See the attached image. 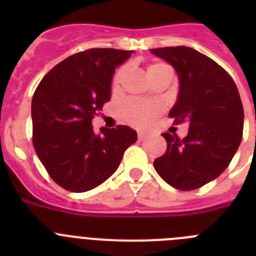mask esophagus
Returning <instances> with one entry per match:
<instances>
[{"label":"esophagus","instance_id":"34e87169","mask_svg":"<svg viewBox=\"0 0 256 256\" xmlns=\"http://www.w3.org/2000/svg\"><path fill=\"white\" fill-rule=\"evenodd\" d=\"M146 137H148V136L144 134V133L138 132V141H144V140H146Z\"/></svg>","mask_w":256,"mask_h":256}]
</instances>
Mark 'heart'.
Returning a JSON list of instances; mask_svg holds the SVG:
<instances>
[{
	"mask_svg": "<svg viewBox=\"0 0 256 256\" xmlns=\"http://www.w3.org/2000/svg\"><path fill=\"white\" fill-rule=\"evenodd\" d=\"M162 72H172V68L164 62H155L148 68V78L162 73ZM126 70L124 68L116 70V73L112 76V90H116L120 84ZM165 110V106L162 101H142V100H130L122 108V115L126 123L132 124L138 128H146L152 123L155 118L159 116Z\"/></svg>",
	"mask_w": 256,
	"mask_h": 256,
	"instance_id": "heart-1",
	"label": "heart"
}]
</instances>
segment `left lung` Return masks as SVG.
<instances>
[{"label":"left lung","instance_id":"1","mask_svg":"<svg viewBox=\"0 0 256 256\" xmlns=\"http://www.w3.org/2000/svg\"><path fill=\"white\" fill-rule=\"evenodd\" d=\"M154 55L173 65L180 78L178 100L169 112L188 133H162L166 151L154 168L174 188L191 191L216 180L236 154L244 130V106L236 83L220 65L186 46L160 47Z\"/></svg>","mask_w":256,"mask_h":256}]
</instances>
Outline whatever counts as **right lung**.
Masks as SVG:
<instances>
[{"instance_id": "add662e5", "label": "right lung", "mask_w": 256, "mask_h": 256, "mask_svg": "<svg viewBox=\"0 0 256 256\" xmlns=\"http://www.w3.org/2000/svg\"><path fill=\"white\" fill-rule=\"evenodd\" d=\"M133 51L90 48L52 68L32 100L33 146L50 177L72 192H86L105 182L123 154L137 141L126 126L100 128L92 119L112 97L115 68Z\"/></svg>"}]
</instances>
